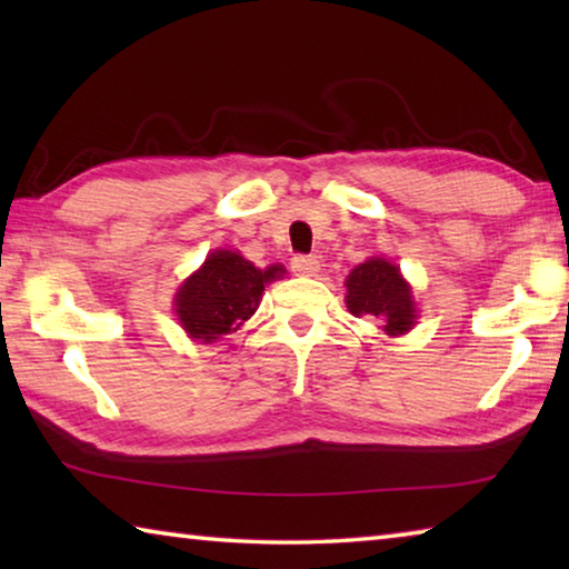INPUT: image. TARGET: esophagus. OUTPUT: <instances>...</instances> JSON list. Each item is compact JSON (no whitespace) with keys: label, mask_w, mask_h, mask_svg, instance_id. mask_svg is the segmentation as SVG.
I'll use <instances>...</instances> for the list:
<instances>
[{"label":"esophagus","mask_w":569,"mask_h":569,"mask_svg":"<svg viewBox=\"0 0 569 569\" xmlns=\"http://www.w3.org/2000/svg\"><path fill=\"white\" fill-rule=\"evenodd\" d=\"M291 268L298 276H319L321 261L316 256H293Z\"/></svg>","instance_id":"obj_1"}]
</instances>
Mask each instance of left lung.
Masks as SVG:
<instances>
[{
    "label": "left lung",
    "instance_id": "left-lung-1",
    "mask_svg": "<svg viewBox=\"0 0 569 569\" xmlns=\"http://www.w3.org/2000/svg\"><path fill=\"white\" fill-rule=\"evenodd\" d=\"M346 306L356 319H379L389 336L407 333L417 319L409 286L387 258L356 266L346 278Z\"/></svg>",
    "mask_w": 569,
    "mask_h": 569
}]
</instances>
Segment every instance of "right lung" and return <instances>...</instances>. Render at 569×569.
<instances>
[{"label":"right lung","instance_id":"obj_1","mask_svg":"<svg viewBox=\"0 0 569 569\" xmlns=\"http://www.w3.org/2000/svg\"><path fill=\"white\" fill-rule=\"evenodd\" d=\"M283 273V266L261 271L233 250H216L176 296V313L182 329L192 339L218 341L256 313L266 283Z\"/></svg>","mask_w":569,"mask_h":569}]
</instances>
